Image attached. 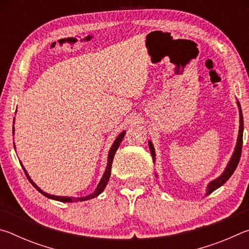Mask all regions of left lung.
<instances>
[{"label":"left lung","mask_w":249,"mask_h":249,"mask_svg":"<svg viewBox=\"0 0 249 249\" xmlns=\"http://www.w3.org/2000/svg\"><path fill=\"white\" fill-rule=\"evenodd\" d=\"M237 104L239 107V113H241V119H239V133H238V140H237V144H236V148L233 156H231V159L230 160V163L227 165L225 171L223 172L221 177H218L217 179L213 180L212 182H210L208 185V192L206 195H210L213 191H215L216 189H218L221 185L224 184L227 180L231 178V176L234 174V171L236 168H237V165L239 162V159H241L242 156V146H243V130H244V121H243V114H242V109H241V105H239V102L237 101ZM149 148H150V153L151 156H153V160L155 161V149L154 146L151 144V142H148Z\"/></svg>","instance_id":"1"}]
</instances>
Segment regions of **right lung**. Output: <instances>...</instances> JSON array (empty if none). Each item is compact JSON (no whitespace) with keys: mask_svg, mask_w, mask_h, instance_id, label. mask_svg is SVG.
Masks as SVG:
<instances>
[{"mask_svg":"<svg viewBox=\"0 0 249 249\" xmlns=\"http://www.w3.org/2000/svg\"><path fill=\"white\" fill-rule=\"evenodd\" d=\"M125 130H123V132H122L120 135H119V137L116 138L115 140V142H114V144L112 145V147H111V149H109V153H108V158H107V169H105V172H104V175H103V177H102V179H101V181H100V183L98 184V187H96V189H95V191L92 193V195H90V196H83V197H67V196H52V195H48V193H46V192H44V191H41L40 189L37 187V185L33 182V181L31 180V178H29V176L27 175V172H26V170H25V168L23 167V165H22V167H23V169H24V172H25V175H26V177H27V179L29 180V182H31L34 187H35L37 190H38L41 195L43 196H47V197H49V199H53V200H57V201H60V202H78V201H86V200H90V199H93V197H95V196H98L101 192H102L103 190H104V188L107 187V182H108V179H109V176H111V169H112V162H113V158H114V155H115V153H116V150H117V148H119V146H120V144L122 142V141H123V138H124V136H125Z\"/></svg>","mask_w":249,"mask_h":249,"instance_id":"1","label":"right lung"}]
</instances>
